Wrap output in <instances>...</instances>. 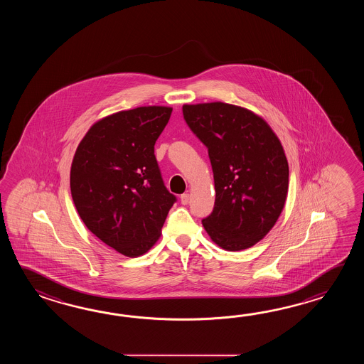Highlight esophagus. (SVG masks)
Wrapping results in <instances>:
<instances>
[{
    "label": "esophagus",
    "instance_id": "34e87169",
    "mask_svg": "<svg viewBox=\"0 0 364 364\" xmlns=\"http://www.w3.org/2000/svg\"><path fill=\"white\" fill-rule=\"evenodd\" d=\"M188 201H190V195L188 193H183V195H181V203L186 205V204H188Z\"/></svg>",
    "mask_w": 364,
    "mask_h": 364
}]
</instances>
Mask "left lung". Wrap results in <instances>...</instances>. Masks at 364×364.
<instances>
[{"instance_id": "1", "label": "left lung", "mask_w": 364, "mask_h": 364, "mask_svg": "<svg viewBox=\"0 0 364 364\" xmlns=\"http://www.w3.org/2000/svg\"><path fill=\"white\" fill-rule=\"evenodd\" d=\"M185 121L208 148L215 208L203 218L210 240L228 251L252 247L277 223L289 188L285 151L254 112L221 101L185 104Z\"/></svg>"}]
</instances>
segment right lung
Masks as SVG:
<instances>
[{
    "label": "right lung",
    "instance_id": "obj_1",
    "mask_svg": "<svg viewBox=\"0 0 364 364\" xmlns=\"http://www.w3.org/2000/svg\"><path fill=\"white\" fill-rule=\"evenodd\" d=\"M171 110L154 105L104 117L73 159L70 188L79 216L99 240L129 257L151 250L176 203L155 156Z\"/></svg>",
    "mask_w": 364,
    "mask_h": 364
}]
</instances>
